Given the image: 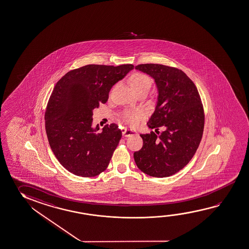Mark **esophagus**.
Here are the masks:
<instances>
[{"mask_svg":"<svg viewBox=\"0 0 249 249\" xmlns=\"http://www.w3.org/2000/svg\"><path fill=\"white\" fill-rule=\"evenodd\" d=\"M122 134L124 137H130V136H132V135L137 134V132L134 131V130H129V129H124V130L122 131Z\"/></svg>","mask_w":249,"mask_h":249,"instance_id":"obj_1","label":"esophagus"}]
</instances>
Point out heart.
Masks as SVG:
<instances>
[{
	"label": "heart",
	"instance_id": "1",
	"mask_svg": "<svg viewBox=\"0 0 249 249\" xmlns=\"http://www.w3.org/2000/svg\"><path fill=\"white\" fill-rule=\"evenodd\" d=\"M131 87L136 92L139 91H148L152 86V80L149 76L142 73H134L130 78ZM142 113L138 110L126 111L122 116L124 122L129 124L130 126H136L138 124V119L142 117Z\"/></svg>",
	"mask_w": 249,
	"mask_h": 249
}]
</instances>
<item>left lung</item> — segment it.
<instances>
[{
    "mask_svg": "<svg viewBox=\"0 0 249 249\" xmlns=\"http://www.w3.org/2000/svg\"><path fill=\"white\" fill-rule=\"evenodd\" d=\"M154 79L158 101L147 125L162 126L160 135L141 134L142 149L135 151L138 169L155 178H167L182 170L192 159L201 142L204 114L193 81L175 67L141 64L135 67Z\"/></svg>",
    "mask_w": 249,
    "mask_h": 249,
    "instance_id": "left-lung-1",
    "label": "left lung"
}]
</instances>
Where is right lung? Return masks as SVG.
Instances as JSON below:
<instances>
[{
  "label": "right lung",
  "mask_w": 249,
  "mask_h": 249,
  "mask_svg": "<svg viewBox=\"0 0 249 249\" xmlns=\"http://www.w3.org/2000/svg\"><path fill=\"white\" fill-rule=\"evenodd\" d=\"M133 68L131 64L87 65L56 84L45 113L46 132L53 154L71 173L91 178L107 169L122 132L116 124L99 131V124L92 127V112Z\"/></svg>",
  "instance_id": "right-lung-1"
}]
</instances>
